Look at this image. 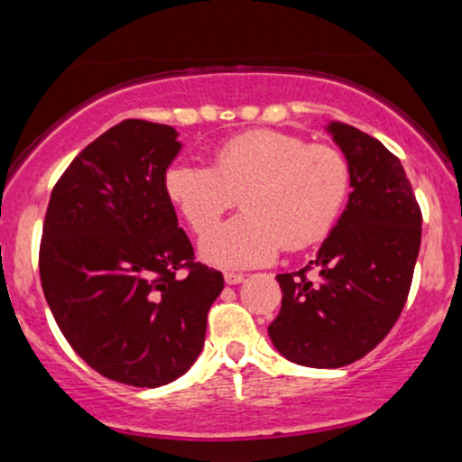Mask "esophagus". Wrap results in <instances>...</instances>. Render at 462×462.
<instances>
[{"label": "esophagus", "instance_id": "34e87169", "mask_svg": "<svg viewBox=\"0 0 462 462\" xmlns=\"http://www.w3.org/2000/svg\"><path fill=\"white\" fill-rule=\"evenodd\" d=\"M224 278H226V284H241L243 280H245V275H243V273H232V272H227V273L224 275Z\"/></svg>", "mask_w": 462, "mask_h": 462}]
</instances>
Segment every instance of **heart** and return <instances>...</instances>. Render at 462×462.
<instances>
[{"instance_id": "obj_1", "label": "heart", "mask_w": 462, "mask_h": 462, "mask_svg": "<svg viewBox=\"0 0 462 462\" xmlns=\"http://www.w3.org/2000/svg\"><path fill=\"white\" fill-rule=\"evenodd\" d=\"M349 187L343 152L278 130L221 143L213 169L180 161L164 173V195L198 236L242 198L244 215L199 243V256L219 269L261 267L282 245L298 252L321 241L346 208Z\"/></svg>"}]
</instances>
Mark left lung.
Masks as SVG:
<instances>
[{
    "label": "left lung",
    "instance_id": "obj_1",
    "mask_svg": "<svg viewBox=\"0 0 462 462\" xmlns=\"http://www.w3.org/2000/svg\"><path fill=\"white\" fill-rule=\"evenodd\" d=\"M326 130L347 158L352 193L315 261L275 275L282 309L269 337L291 363L337 369L369 354L395 326L421 245V210L400 158L383 143L341 121Z\"/></svg>",
    "mask_w": 462,
    "mask_h": 462
}]
</instances>
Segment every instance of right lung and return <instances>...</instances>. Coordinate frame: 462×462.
Segmentation results:
<instances>
[{
    "label": "right lung",
    "instance_id": "add662e5",
    "mask_svg": "<svg viewBox=\"0 0 462 462\" xmlns=\"http://www.w3.org/2000/svg\"><path fill=\"white\" fill-rule=\"evenodd\" d=\"M180 150L171 125L121 121L73 158L47 206L45 300L78 356L115 383L153 389L187 374L224 289L221 272L193 263L164 195Z\"/></svg>",
    "mask_w": 462,
    "mask_h": 462
}]
</instances>
